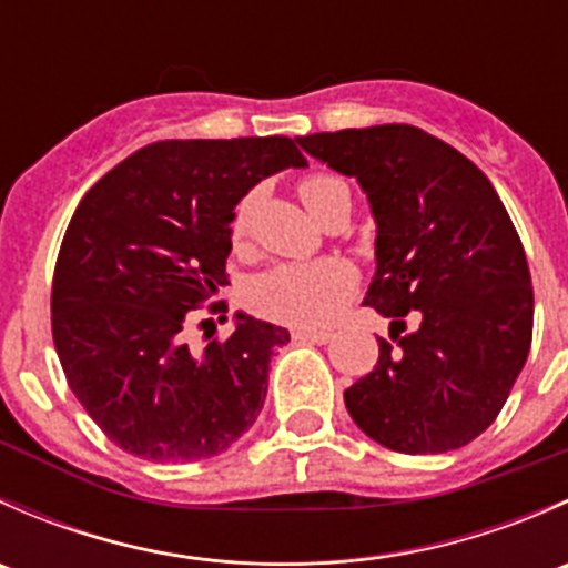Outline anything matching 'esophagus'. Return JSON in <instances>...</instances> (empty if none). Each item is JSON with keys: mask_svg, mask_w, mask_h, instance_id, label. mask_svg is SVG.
Returning a JSON list of instances; mask_svg holds the SVG:
<instances>
[{"mask_svg": "<svg viewBox=\"0 0 568 568\" xmlns=\"http://www.w3.org/2000/svg\"><path fill=\"white\" fill-rule=\"evenodd\" d=\"M291 337L302 343H329L332 332H316V329H291Z\"/></svg>", "mask_w": 568, "mask_h": 568, "instance_id": "34e87169", "label": "esophagus"}]
</instances>
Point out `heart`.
Instances as JSON below:
<instances>
[{"instance_id":"b5f03b06","label":"heart","mask_w":568,"mask_h":568,"mask_svg":"<svg viewBox=\"0 0 568 568\" xmlns=\"http://www.w3.org/2000/svg\"><path fill=\"white\" fill-rule=\"evenodd\" d=\"M343 192H348L346 183L332 175H307L300 183L302 203L318 222ZM250 216L252 197H244L231 220V239L236 244L247 236ZM354 291H357V272L343 261L280 263L252 280L247 302L257 316L280 324L326 326L341 316Z\"/></svg>"}]
</instances>
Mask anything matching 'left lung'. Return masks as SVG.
<instances>
[{
	"label": "left lung",
	"mask_w": 568,
	"mask_h": 568,
	"mask_svg": "<svg viewBox=\"0 0 568 568\" xmlns=\"http://www.w3.org/2000/svg\"><path fill=\"white\" fill-rule=\"evenodd\" d=\"M313 159L357 178L376 220L365 305L390 318L374 371L343 400L398 454H445L495 423L532 337L528 257L489 178L406 123L296 136ZM418 321L409 336L405 316Z\"/></svg>",
	"instance_id": "obj_1"
}]
</instances>
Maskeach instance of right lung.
Returning <instances> with one entry per match:
<instances>
[{
  "instance_id": "obj_1",
  "label": "right lung",
  "mask_w": 568,
  "mask_h": 568,
  "mask_svg": "<svg viewBox=\"0 0 568 568\" xmlns=\"http://www.w3.org/2000/svg\"><path fill=\"white\" fill-rule=\"evenodd\" d=\"M285 168H307L288 136L162 140L109 170L73 211L51 335L79 404L125 454L209 459L263 409L288 329L236 313L231 337L192 352L183 326L227 283L239 200Z\"/></svg>"
}]
</instances>
